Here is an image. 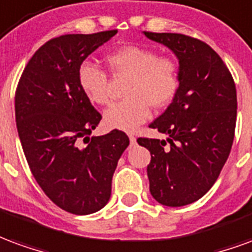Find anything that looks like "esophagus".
Returning <instances> with one entry per match:
<instances>
[{
	"instance_id": "esophagus-1",
	"label": "esophagus",
	"mask_w": 252,
	"mask_h": 252,
	"mask_svg": "<svg viewBox=\"0 0 252 252\" xmlns=\"http://www.w3.org/2000/svg\"><path fill=\"white\" fill-rule=\"evenodd\" d=\"M129 142H131V146H135L136 144V137L133 135H129Z\"/></svg>"
}]
</instances>
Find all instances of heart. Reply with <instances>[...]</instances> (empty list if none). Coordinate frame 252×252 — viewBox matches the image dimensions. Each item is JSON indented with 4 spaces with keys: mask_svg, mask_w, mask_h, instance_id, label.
I'll return each mask as SVG.
<instances>
[{
    "mask_svg": "<svg viewBox=\"0 0 252 252\" xmlns=\"http://www.w3.org/2000/svg\"><path fill=\"white\" fill-rule=\"evenodd\" d=\"M108 64L116 75L129 77L126 98L113 102L104 112L105 126L112 129L135 131L150 117L151 105L162 108L170 104L180 88L178 63L146 47H121L108 57ZM78 83L90 102H108V74L99 66L89 61L81 63Z\"/></svg>",
    "mask_w": 252,
    "mask_h": 252,
    "instance_id": "heart-1",
    "label": "heart"
}]
</instances>
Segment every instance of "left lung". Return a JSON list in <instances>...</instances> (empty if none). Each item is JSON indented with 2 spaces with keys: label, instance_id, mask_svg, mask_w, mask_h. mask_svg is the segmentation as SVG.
<instances>
[{
  "label": "left lung",
  "instance_id": "left-lung-1",
  "mask_svg": "<svg viewBox=\"0 0 252 252\" xmlns=\"http://www.w3.org/2000/svg\"><path fill=\"white\" fill-rule=\"evenodd\" d=\"M143 33L174 52L180 88L150 124L169 135L167 142L139 137L137 143L151 154V195L162 205L184 206L211 189L227 162L236 126V88L225 63L204 41L181 33Z\"/></svg>",
  "mask_w": 252,
  "mask_h": 252
}]
</instances>
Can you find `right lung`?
<instances>
[{
  "instance_id": "right-lung-1",
  "label": "right lung",
  "mask_w": 252,
  "mask_h": 252,
  "mask_svg": "<svg viewBox=\"0 0 252 252\" xmlns=\"http://www.w3.org/2000/svg\"><path fill=\"white\" fill-rule=\"evenodd\" d=\"M116 33L47 41L25 66L16 90L17 132L31 171L47 197L74 215H90L108 204L112 177L129 144L119 129L90 137L102 117L78 83L81 63Z\"/></svg>"
}]
</instances>
